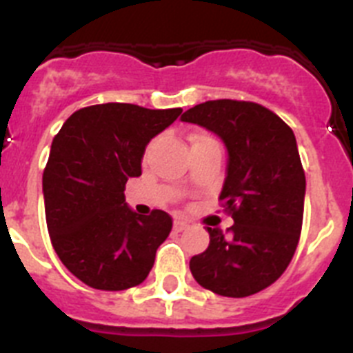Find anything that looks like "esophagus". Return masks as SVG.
Segmentation results:
<instances>
[{
  "mask_svg": "<svg viewBox=\"0 0 353 353\" xmlns=\"http://www.w3.org/2000/svg\"><path fill=\"white\" fill-rule=\"evenodd\" d=\"M187 228H189V223H185V221H182V219H176L173 223V230L176 233L183 232V230H187Z\"/></svg>",
  "mask_w": 353,
  "mask_h": 353,
  "instance_id": "obj_1",
  "label": "esophagus"
}]
</instances>
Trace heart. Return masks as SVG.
<instances>
[{
	"label": "heart",
	"mask_w": 353,
	"mask_h": 353,
	"mask_svg": "<svg viewBox=\"0 0 353 353\" xmlns=\"http://www.w3.org/2000/svg\"><path fill=\"white\" fill-rule=\"evenodd\" d=\"M214 138H210L208 134H198V136H194V139H192V143H201V141H212Z\"/></svg>",
	"instance_id": "1"
}]
</instances>
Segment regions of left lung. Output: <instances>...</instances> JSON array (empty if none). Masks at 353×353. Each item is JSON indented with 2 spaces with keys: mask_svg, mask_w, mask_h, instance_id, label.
<instances>
[{
  "mask_svg": "<svg viewBox=\"0 0 353 353\" xmlns=\"http://www.w3.org/2000/svg\"><path fill=\"white\" fill-rule=\"evenodd\" d=\"M182 121L217 134L228 148L219 201L235 224L207 228V251L189 261L196 281L223 297H248L276 283L302 230L305 174L293 130L256 102L208 101Z\"/></svg>",
  "mask_w": 353,
  "mask_h": 353,
  "instance_id": "1",
  "label": "left lung"
}]
</instances>
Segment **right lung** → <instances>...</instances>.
Listing matches in <instances>:
<instances>
[{"label":"right lung","mask_w":353,"mask_h":353,"mask_svg":"<svg viewBox=\"0 0 353 353\" xmlns=\"http://www.w3.org/2000/svg\"><path fill=\"white\" fill-rule=\"evenodd\" d=\"M182 109H146L108 102L67 118L51 145L42 176L49 236L61 263L84 285L118 292L141 285L170 215H138L125 203V183L141 174L150 139Z\"/></svg>","instance_id":"add662e5"}]
</instances>
